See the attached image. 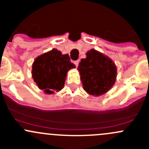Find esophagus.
Returning a JSON list of instances; mask_svg holds the SVG:
<instances>
[{"instance_id":"1","label":"esophagus","mask_w":149,"mask_h":149,"mask_svg":"<svg viewBox=\"0 0 149 149\" xmlns=\"http://www.w3.org/2000/svg\"><path fill=\"white\" fill-rule=\"evenodd\" d=\"M79 62H80V61H79V60H77V61H74V64H75V65H76V67H78V65H79Z\"/></svg>"}]
</instances>
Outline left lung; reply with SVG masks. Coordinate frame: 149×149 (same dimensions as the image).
I'll use <instances>...</instances> for the list:
<instances>
[{
    "instance_id": "left-lung-1",
    "label": "left lung",
    "mask_w": 149,
    "mask_h": 149,
    "mask_svg": "<svg viewBox=\"0 0 149 149\" xmlns=\"http://www.w3.org/2000/svg\"><path fill=\"white\" fill-rule=\"evenodd\" d=\"M78 70L84 89L91 95L100 96L109 91L115 84L117 68L112 60L95 49L81 60Z\"/></svg>"
}]
</instances>
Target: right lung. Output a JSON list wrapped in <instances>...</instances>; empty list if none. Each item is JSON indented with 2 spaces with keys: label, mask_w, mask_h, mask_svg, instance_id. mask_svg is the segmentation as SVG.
<instances>
[{
  "label": "right lung",
  "mask_w": 149,
  "mask_h": 149,
  "mask_svg": "<svg viewBox=\"0 0 149 149\" xmlns=\"http://www.w3.org/2000/svg\"><path fill=\"white\" fill-rule=\"evenodd\" d=\"M68 55L52 49L37 57L32 65V77L37 86L46 94H53L63 88L67 72L75 68Z\"/></svg>",
  "instance_id": "add662e5"
}]
</instances>
